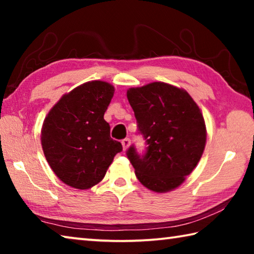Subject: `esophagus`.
Listing matches in <instances>:
<instances>
[{
  "instance_id": "34e87169",
  "label": "esophagus",
  "mask_w": 254,
  "mask_h": 254,
  "mask_svg": "<svg viewBox=\"0 0 254 254\" xmlns=\"http://www.w3.org/2000/svg\"><path fill=\"white\" fill-rule=\"evenodd\" d=\"M131 143V140L128 139V137H126V139L122 140V145H123V149L127 150L128 148V145Z\"/></svg>"
}]
</instances>
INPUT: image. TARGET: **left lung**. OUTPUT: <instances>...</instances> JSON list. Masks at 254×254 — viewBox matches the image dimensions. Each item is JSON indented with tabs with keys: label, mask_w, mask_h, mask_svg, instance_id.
<instances>
[{
	"label": "left lung",
	"mask_w": 254,
	"mask_h": 254,
	"mask_svg": "<svg viewBox=\"0 0 254 254\" xmlns=\"http://www.w3.org/2000/svg\"><path fill=\"white\" fill-rule=\"evenodd\" d=\"M134 112L142 153L132 144L127 157L136 178L157 192L182 185L203 154L206 127L199 107L187 92L166 83H151L127 93Z\"/></svg>",
	"instance_id": "8db88e82"
}]
</instances>
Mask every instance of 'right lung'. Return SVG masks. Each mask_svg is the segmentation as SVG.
Instances as JSON below:
<instances>
[{"instance_id":"obj_1","label":"right lung","mask_w":254,"mask_h":254,"mask_svg":"<svg viewBox=\"0 0 254 254\" xmlns=\"http://www.w3.org/2000/svg\"><path fill=\"white\" fill-rule=\"evenodd\" d=\"M114 87L93 80L64 95L49 112L41 131L47 161L70 187L88 189L104 178L122 144L110 135L104 113Z\"/></svg>"}]
</instances>
